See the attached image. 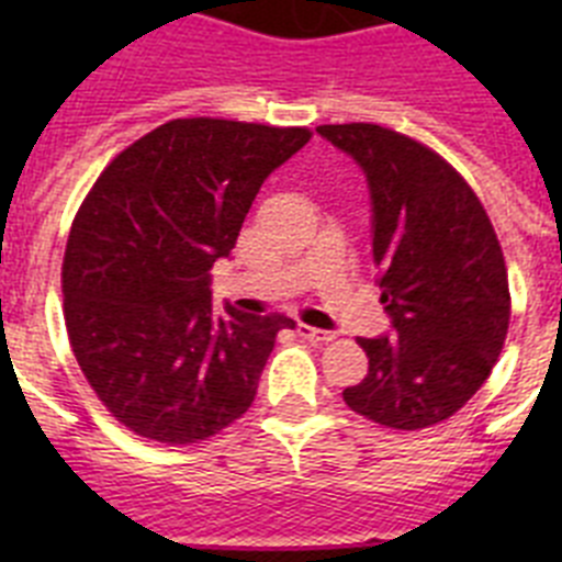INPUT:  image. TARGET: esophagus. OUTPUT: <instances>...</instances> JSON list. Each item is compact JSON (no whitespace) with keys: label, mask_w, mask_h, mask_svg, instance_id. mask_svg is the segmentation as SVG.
Returning a JSON list of instances; mask_svg holds the SVG:
<instances>
[{"label":"esophagus","mask_w":562,"mask_h":562,"mask_svg":"<svg viewBox=\"0 0 562 562\" xmlns=\"http://www.w3.org/2000/svg\"><path fill=\"white\" fill-rule=\"evenodd\" d=\"M297 335L304 337L310 342H329L335 340V331H326V329H315V326H306V324H297Z\"/></svg>","instance_id":"obj_1"}]
</instances>
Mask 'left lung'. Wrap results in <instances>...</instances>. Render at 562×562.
Listing matches in <instances>:
<instances>
[{
	"label": "left lung",
	"mask_w": 562,
	"mask_h": 562,
	"mask_svg": "<svg viewBox=\"0 0 562 562\" xmlns=\"http://www.w3.org/2000/svg\"><path fill=\"white\" fill-rule=\"evenodd\" d=\"M366 173L371 250L391 337H360L366 380L342 391L385 428L445 422L493 374L509 329V278L484 205L450 162L374 123L317 126Z\"/></svg>",
	"instance_id": "obj_1"
}]
</instances>
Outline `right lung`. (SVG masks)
<instances>
[{"label": "right lung", "mask_w": 562, "mask_h": 562, "mask_svg": "<svg viewBox=\"0 0 562 562\" xmlns=\"http://www.w3.org/2000/svg\"><path fill=\"white\" fill-rule=\"evenodd\" d=\"M310 128L180 117L121 151L78 211L64 252V321L83 376L137 436L188 445L256 400L284 315L211 304L258 188Z\"/></svg>", "instance_id": "add662e5"}]
</instances>
